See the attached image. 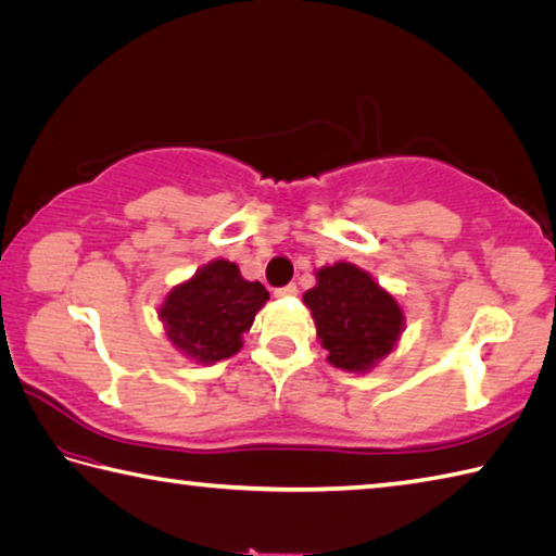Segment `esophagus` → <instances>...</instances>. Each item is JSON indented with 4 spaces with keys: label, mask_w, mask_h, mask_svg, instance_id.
<instances>
[{
    "label": "esophagus",
    "mask_w": 556,
    "mask_h": 556,
    "mask_svg": "<svg viewBox=\"0 0 556 556\" xmlns=\"http://www.w3.org/2000/svg\"><path fill=\"white\" fill-rule=\"evenodd\" d=\"M274 295H276V298H295V295H298V286H295V282H290V286L276 288Z\"/></svg>",
    "instance_id": "esophagus-1"
}]
</instances>
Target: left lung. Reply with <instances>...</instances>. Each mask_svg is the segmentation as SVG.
I'll use <instances>...</instances> for the list:
<instances>
[{
	"instance_id": "1",
	"label": "left lung",
	"mask_w": 556,
	"mask_h": 556,
	"mask_svg": "<svg viewBox=\"0 0 556 556\" xmlns=\"http://www.w3.org/2000/svg\"><path fill=\"white\" fill-rule=\"evenodd\" d=\"M302 300L333 368L372 370L394 351L404 331L400 302L377 286L368 270L345 261L319 268L317 286Z\"/></svg>"
}]
</instances>
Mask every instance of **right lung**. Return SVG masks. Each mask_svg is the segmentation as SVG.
Masks as SVG:
<instances>
[{"label": "right lung", "mask_w": 556, "mask_h": 556, "mask_svg": "<svg viewBox=\"0 0 556 556\" xmlns=\"http://www.w3.org/2000/svg\"><path fill=\"white\" fill-rule=\"evenodd\" d=\"M268 290L244 280L232 261L215 258L166 295L160 319L188 358L213 365L242 349V333L266 305Z\"/></svg>", "instance_id": "obj_1"}]
</instances>
